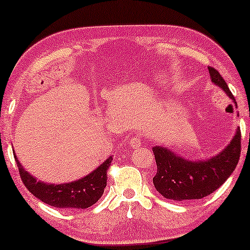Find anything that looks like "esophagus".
<instances>
[{
  "mask_svg": "<svg viewBox=\"0 0 250 250\" xmlns=\"http://www.w3.org/2000/svg\"><path fill=\"white\" fill-rule=\"evenodd\" d=\"M143 144V140L138 138V137H133V138L130 139V146L132 147V148H138V147L142 146Z\"/></svg>",
  "mask_w": 250,
  "mask_h": 250,
  "instance_id": "obj_1",
  "label": "esophagus"
}]
</instances>
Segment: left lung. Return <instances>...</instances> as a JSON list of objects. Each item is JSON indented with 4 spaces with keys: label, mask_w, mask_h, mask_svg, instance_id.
<instances>
[{
    "label": "left lung",
    "mask_w": 250,
    "mask_h": 250,
    "mask_svg": "<svg viewBox=\"0 0 250 250\" xmlns=\"http://www.w3.org/2000/svg\"><path fill=\"white\" fill-rule=\"evenodd\" d=\"M212 82L221 87L237 106L234 96L214 68H208ZM157 172L153 178L156 190L165 198L172 200L200 199L220 188L237 167L241 153V132L235 135L226 148L212 159L202 161L186 160L167 147H153Z\"/></svg>",
    "instance_id": "obj_1"
}]
</instances>
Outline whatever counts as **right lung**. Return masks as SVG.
<instances>
[{"instance_id": "right-lung-1", "label": "right lung", "mask_w": 250, "mask_h": 250, "mask_svg": "<svg viewBox=\"0 0 250 250\" xmlns=\"http://www.w3.org/2000/svg\"><path fill=\"white\" fill-rule=\"evenodd\" d=\"M13 155H15V160L18 165L21 180L31 194L51 206L71 209L88 208L101 198L102 195L104 194L105 187H106V171L112 162V157H108L93 172L77 181L52 185L43 181H37L36 178L24 170L16 154Z\"/></svg>"}]
</instances>
